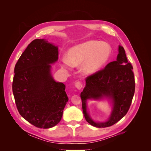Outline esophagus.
Instances as JSON below:
<instances>
[{
	"label": "esophagus",
	"mask_w": 151,
	"mask_h": 151,
	"mask_svg": "<svg viewBox=\"0 0 151 151\" xmlns=\"http://www.w3.org/2000/svg\"><path fill=\"white\" fill-rule=\"evenodd\" d=\"M75 86H76V88L79 90H80V89L83 88V84H82V83L80 81L76 82V84H75Z\"/></svg>",
	"instance_id": "obj_1"
}]
</instances>
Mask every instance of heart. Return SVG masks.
Returning a JSON list of instances; mask_svg holds the SVG:
<instances>
[{
	"instance_id": "obj_1",
	"label": "heart",
	"mask_w": 151,
	"mask_h": 151,
	"mask_svg": "<svg viewBox=\"0 0 151 151\" xmlns=\"http://www.w3.org/2000/svg\"><path fill=\"white\" fill-rule=\"evenodd\" d=\"M111 47L106 42L89 40L70 48L67 56L62 58L65 68L80 65L81 72L86 75L94 74L106 64L110 58Z\"/></svg>"
}]
</instances>
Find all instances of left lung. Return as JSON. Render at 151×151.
I'll use <instances>...</instances> for the list:
<instances>
[{"label": "left lung", "mask_w": 151, "mask_h": 151, "mask_svg": "<svg viewBox=\"0 0 151 151\" xmlns=\"http://www.w3.org/2000/svg\"><path fill=\"white\" fill-rule=\"evenodd\" d=\"M131 63L128 62L125 50L118 47L116 60L103 70L88 77L86 85L81 93L82 106L86 120L98 128L110 127L120 120L129 111L135 93V79ZM106 98L112 105L111 115L104 122L94 121L86 110L88 99L101 100Z\"/></svg>", "instance_id": "8db88e82"}]
</instances>
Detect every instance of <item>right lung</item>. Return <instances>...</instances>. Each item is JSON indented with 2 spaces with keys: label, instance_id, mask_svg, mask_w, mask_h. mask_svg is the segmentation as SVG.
Here are the masks:
<instances>
[{
  "label": "right lung",
  "instance_id": "obj_1",
  "mask_svg": "<svg viewBox=\"0 0 151 151\" xmlns=\"http://www.w3.org/2000/svg\"><path fill=\"white\" fill-rule=\"evenodd\" d=\"M58 47L45 39L28 45L15 65L12 92L17 110L26 120L50 129L62 119L68 98L65 85L56 82L52 65L58 60Z\"/></svg>",
  "mask_w": 151,
  "mask_h": 151
}]
</instances>
